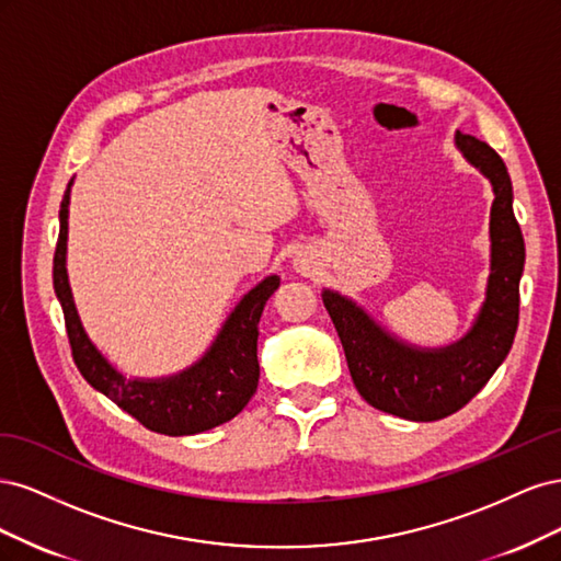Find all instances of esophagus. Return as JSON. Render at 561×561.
<instances>
[{
  "mask_svg": "<svg viewBox=\"0 0 561 561\" xmlns=\"http://www.w3.org/2000/svg\"><path fill=\"white\" fill-rule=\"evenodd\" d=\"M297 271H301V274H307V271H309V266H307V264H304V262H299V260H297Z\"/></svg>",
  "mask_w": 561,
  "mask_h": 561,
  "instance_id": "1",
  "label": "esophagus"
}]
</instances>
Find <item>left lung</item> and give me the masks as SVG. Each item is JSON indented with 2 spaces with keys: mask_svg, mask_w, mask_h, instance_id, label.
Segmentation results:
<instances>
[{
  "mask_svg": "<svg viewBox=\"0 0 561 561\" xmlns=\"http://www.w3.org/2000/svg\"><path fill=\"white\" fill-rule=\"evenodd\" d=\"M456 147L494 190L486 299L468 334L443 348H416L388 334L353 299L322 290L358 393L377 410L410 421L445 419L478 396L505 360L519 322L524 239L511 175L496 151L472 135L456 133Z\"/></svg>",
  "mask_w": 561,
  "mask_h": 561,
  "instance_id": "8db88e82",
  "label": "left lung"
}]
</instances>
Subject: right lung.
Returning <instances> with one entry per match:
<instances>
[{
  "mask_svg": "<svg viewBox=\"0 0 561 561\" xmlns=\"http://www.w3.org/2000/svg\"><path fill=\"white\" fill-rule=\"evenodd\" d=\"M70 186L60 203V233L54 254V287L65 313V328L70 336L72 358L95 390L107 396L145 428L161 435H196L239 414L257 390L260 363L257 336L260 318L266 299L278 290L280 278L268 276L239 301L219 330L213 346L192 367L180 375L161 379H128L103 353L95 348L83 330L75 297L67 280V208Z\"/></svg>",
  "mask_w": 561,
  "mask_h": 561,
  "instance_id": "1",
  "label": "right lung"
}]
</instances>
